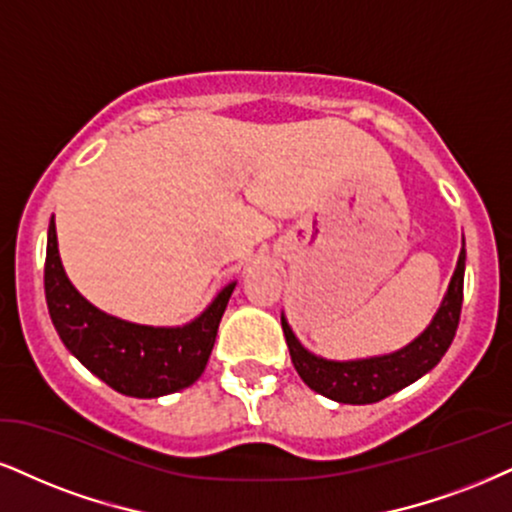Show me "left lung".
I'll return each mask as SVG.
<instances>
[{"label":"left lung","instance_id":"left-lung-1","mask_svg":"<svg viewBox=\"0 0 512 512\" xmlns=\"http://www.w3.org/2000/svg\"><path fill=\"white\" fill-rule=\"evenodd\" d=\"M463 277H465V249L460 251L456 273L451 277L449 292L441 301L432 325L420 334L406 349L389 353V356L365 358V361H325L313 356L299 339L294 337L292 327L282 318V330L289 346V356L299 377L308 387L327 399L339 403H377L394 394L415 380H420L425 372H430L441 361L456 337L460 308H463Z\"/></svg>","mask_w":512,"mask_h":512}]
</instances>
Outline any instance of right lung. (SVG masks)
Returning <instances> with one entry per match:
<instances>
[{
	"label": "right lung",
	"instance_id": "add662e5",
	"mask_svg": "<svg viewBox=\"0 0 512 512\" xmlns=\"http://www.w3.org/2000/svg\"><path fill=\"white\" fill-rule=\"evenodd\" d=\"M235 282L185 327L125 323L94 308L63 273L54 218L44 258V296L61 342L87 370L111 389L137 399H156L194 384L204 372L220 318Z\"/></svg>",
	"mask_w": 512,
	"mask_h": 512
}]
</instances>
